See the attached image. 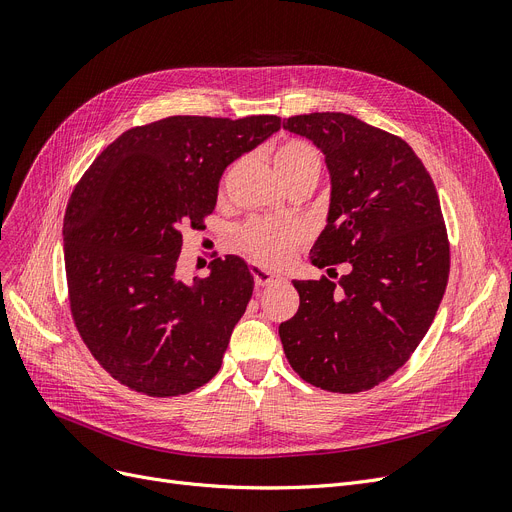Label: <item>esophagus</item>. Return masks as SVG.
<instances>
[{
    "label": "esophagus",
    "instance_id": "obj_1",
    "mask_svg": "<svg viewBox=\"0 0 512 512\" xmlns=\"http://www.w3.org/2000/svg\"><path fill=\"white\" fill-rule=\"evenodd\" d=\"M252 275H254V283L258 285V287H266V285H273V283H279V281H283V277L281 275H275V273H271V271H264V269H256L252 271Z\"/></svg>",
    "mask_w": 512,
    "mask_h": 512
}]
</instances>
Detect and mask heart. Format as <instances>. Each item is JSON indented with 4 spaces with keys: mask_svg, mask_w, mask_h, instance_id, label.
Here are the masks:
<instances>
[{
    "mask_svg": "<svg viewBox=\"0 0 512 512\" xmlns=\"http://www.w3.org/2000/svg\"><path fill=\"white\" fill-rule=\"evenodd\" d=\"M275 168L283 183L306 170L319 175L321 158L312 143L304 139H287L275 152ZM306 241V229L300 223L273 221V218H254L237 231V250L254 264L266 269H283L294 258L296 250Z\"/></svg>",
    "mask_w": 512,
    "mask_h": 512,
    "instance_id": "obj_1",
    "label": "heart"
}]
</instances>
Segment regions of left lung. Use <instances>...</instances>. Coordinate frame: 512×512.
I'll return each mask as SVG.
<instances>
[{"label": "left lung", "mask_w": 512, "mask_h": 512, "mask_svg": "<svg viewBox=\"0 0 512 512\" xmlns=\"http://www.w3.org/2000/svg\"><path fill=\"white\" fill-rule=\"evenodd\" d=\"M310 139L331 175L327 227L312 264H348L333 283L294 281L300 308L279 325L285 356L306 383L358 394L392 377L440 308L450 243L431 175L398 135L344 112L283 120Z\"/></svg>", "instance_id": "8db88e82"}]
</instances>
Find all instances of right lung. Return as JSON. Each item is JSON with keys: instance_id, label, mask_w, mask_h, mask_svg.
I'll return each instance as SVG.
<instances>
[{"instance_id": "add662e5", "label": "right lung", "mask_w": 512, "mask_h": 512, "mask_svg": "<svg viewBox=\"0 0 512 512\" xmlns=\"http://www.w3.org/2000/svg\"><path fill=\"white\" fill-rule=\"evenodd\" d=\"M279 129L273 114L168 116L114 139L72 191L62 231L72 321L133 392L189 394L221 369L254 275L225 256L183 283L181 229H206L225 168Z\"/></svg>"}]
</instances>
